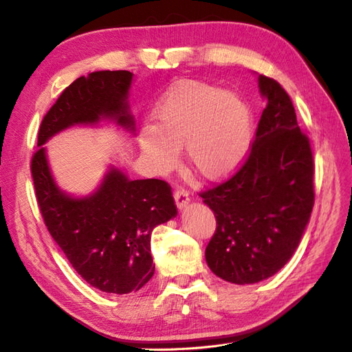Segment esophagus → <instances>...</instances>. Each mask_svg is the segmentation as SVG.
<instances>
[{
  "label": "esophagus",
  "instance_id": "34e87169",
  "mask_svg": "<svg viewBox=\"0 0 352 352\" xmlns=\"http://www.w3.org/2000/svg\"><path fill=\"white\" fill-rule=\"evenodd\" d=\"M174 198H175V204L178 208H183L187 206V204H189V193H187L184 187H178L174 193Z\"/></svg>",
  "mask_w": 352,
  "mask_h": 352
}]
</instances>
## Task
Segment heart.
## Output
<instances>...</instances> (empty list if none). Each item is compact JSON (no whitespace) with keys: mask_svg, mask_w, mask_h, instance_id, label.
Returning a JSON list of instances; mask_svg holds the SVG:
<instances>
[{"mask_svg":"<svg viewBox=\"0 0 352 352\" xmlns=\"http://www.w3.org/2000/svg\"><path fill=\"white\" fill-rule=\"evenodd\" d=\"M156 127L139 132L141 148L160 173L175 165L184 145L189 165L207 179L234 174L252 144V116L239 96L186 80L169 89L154 112Z\"/></svg>","mask_w":352,"mask_h":352,"instance_id":"1","label":"heart"}]
</instances>
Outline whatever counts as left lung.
Instances as JSON below:
<instances>
[{"mask_svg":"<svg viewBox=\"0 0 352 352\" xmlns=\"http://www.w3.org/2000/svg\"><path fill=\"white\" fill-rule=\"evenodd\" d=\"M258 87L267 106L248 160L228 182L199 193L217 223L207 264L236 285L268 279L288 263L315 202L312 150L289 96L264 75Z\"/></svg>","mask_w":352,"mask_h":352,"instance_id":"1","label":"left lung"}]
</instances>
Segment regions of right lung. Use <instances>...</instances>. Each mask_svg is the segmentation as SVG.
<instances>
[{"label": "right lung", "instance_id": "right-lung-1", "mask_svg": "<svg viewBox=\"0 0 352 352\" xmlns=\"http://www.w3.org/2000/svg\"><path fill=\"white\" fill-rule=\"evenodd\" d=\"M132 80L133 73L127 70L78 78L47 111L31 159L36 198L49 234L87 283L109 294L138 291L153 277L151 232L177 216L170 186L156 178L129 179L111 166L96 192L72 196L55 183L43 145L72 126L102 120L133 133L127 103Z\"/></svg>", "mask_w": 352, "mask_h": 352}]
</instances>
